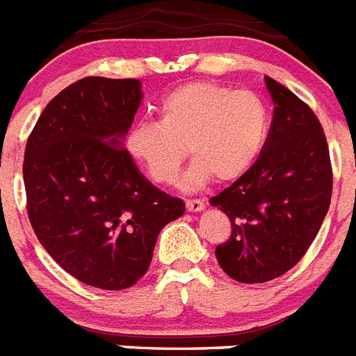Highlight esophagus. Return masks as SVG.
Returning a JSON list of instances; mask_svg holds the SVG:
<instances>
[{
  "label": "esophagus",
  "mask_w": 356,
  "mask_h": 356,
  "mask_svg": "<svg viewBox=\"0 0 356 356\" xmlns=\"http://www.w3.org/2000/svg\"><path fill=\"white\" fill-rule=\"evenodd\" d=\"M185 207H187L189 212H200L205 209V200H187Z\"/></svg>",
  "instance_id": "obj_1"
}]
</instances>
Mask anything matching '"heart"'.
<instances>
[{"label": "heart", "mask_w": 356, "mask_h": 356, "mask_svg": "<svg viewBox=\"0 0 356 356\" xmlns=\"http://www.w3.org/2000/svg\"><path fill=\"white\" fill-rule=\"evenodd\" d=\"M160 120H138L126 135V151L156 184H171L185 158L184 189H200L218 176L230 181L250 171L265 147L268 111L248 90L216 83H187L158 106Z\"/></svg>", "instance_id": "1"}]
</instances>
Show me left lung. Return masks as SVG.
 <instances>
[{
    "label": "left lung",
    "mask_w": 356,
    "mask_h": 356,
    "mask_svg": "<svg viewBox=\"0 0 356 356\" xmlns=\"http://www.w3.org/2000/svg\"><path fill=\"white\" fill-rule=\"evenodd\" d=\"M273 100L268 138L257 162L211 198L232 236L216 259L239 282H266L293 268L314 243L331 202L330 151L323 126L286 86L265 77Z\"/></svg>",
    "instance_id": "left-lung-1"
}]
</instances>
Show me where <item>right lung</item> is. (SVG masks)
I'll use <instances>...</instances> for the list:
<instances>
[{"instance_id":"right-lung-1","label":"right lung","mask_w":356,"mask_h":356,"mask_svg":"<svg viewBox=\"0 0 356 356\" xmlns=\"http://www.w3.org/2000/svg\"><path fill=\"white\" fill-rule=\"evenodd\" d=\"M142 97L138 79H81L48 102L26 142L33 232L60 268L100 290L133 286L160 230L185 212L124 149Z\"/></svg>"}]
</instances>
